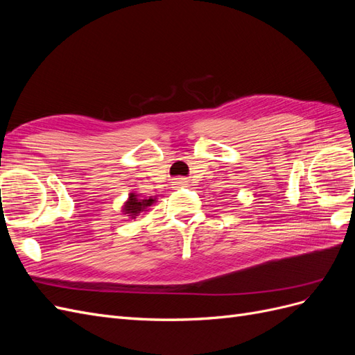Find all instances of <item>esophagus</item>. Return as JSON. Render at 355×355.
<instances>
[{"mask_svg": "<svg viewBox=\"0 0 355 355\" xmlns=\"http://www.w3.org/2000/svg\"><path fill=\"white\" fill-rule=\"evenodd\" d=\"M188 184V180L187 179H184V178H178L176 179V182H175V185H178V187H180V185H187Z\"/></svg>", "mask_w": 355, "mask_h": 355, "instance_id": "obj_1", "label": "esophagus"}]
</instances>
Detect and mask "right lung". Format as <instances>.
Masks as SVG:
<instances>
[{"label":"right lung","mask_w":355,"mask_h":355,"mask_svg":"<svg viewBox=\"0 0 355 355\" xmlns=\"http://www.w3.org/2000/svg\"><path fill=\"white\" fill-rule=\"evenodd\" d=\"M154 201H155V200H153V198L141 200L137 196L130 194V197H128V200H127L125 204H124V211H125L127 216L135 218V216H137L139 213L144 211L146 207L153 206Z\"/></svg>","instance_id":"right-lung-1"}]
</instances>
